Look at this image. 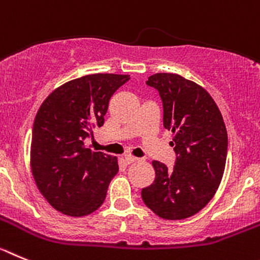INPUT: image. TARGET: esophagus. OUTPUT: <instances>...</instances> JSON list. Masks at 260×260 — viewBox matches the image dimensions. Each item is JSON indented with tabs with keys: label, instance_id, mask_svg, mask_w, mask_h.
<instances>
[{
	"label": "esophagus",
	"instance_id": "34e87169",
	"mask_svg": "<svg viewBox=\"0 0 260 260\" xmlns=\"http://www.w3.org/2000/svg\"><path fill=\"white\" fill-rule=\"evenodd\" d=\"M140 159L136 158V156H132V155H127L125 156V162L128 163V165H131V163H135V162H139Z\"/></svg>",
	"mask_w": 260,
	"mask_h": 260
}]
</instances>
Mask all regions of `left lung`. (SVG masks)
Segmentation results:
<instances>
[{"mask_svg":"<svg viewBox=\"0 0 260 260\" xmlns=\"http://www.w3.org/2000/svg\"><path fill=\"white\" fill-rule=\"evenodd\" d=\"M146 84L158 90L163 127L174 133L176 160L172 170L153 160L155 179L141 190L145 205L167 220L193 216L211 201L220 185L228 136L211 95L177 74H155Z\"/></svg>","mask_w":260,"mask_h":260,"instance_id":"8db88e82","label":"left lung"}]
</instances>
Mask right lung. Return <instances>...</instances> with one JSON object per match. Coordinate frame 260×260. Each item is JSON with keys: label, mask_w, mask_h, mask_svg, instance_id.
<instances>
[{"label": "right lung", "mask_w": 260, "mask_h": 260, "mask_svg": "<svg viewBox=\"0 0 260 260\" xmlns=\"http://www.w3.org/2000/svg\"><path fill=\"white\" fill-rule=\"evenodd\" d=\"M128 80L129 75H86L53 90L37 111L32 175L45 200L62 214L85 216L106 198L118 159L92 151L84 141L104 125L110 98Z\"/></svg>", "instance_id": "right-lung-1"}]
</instances>
